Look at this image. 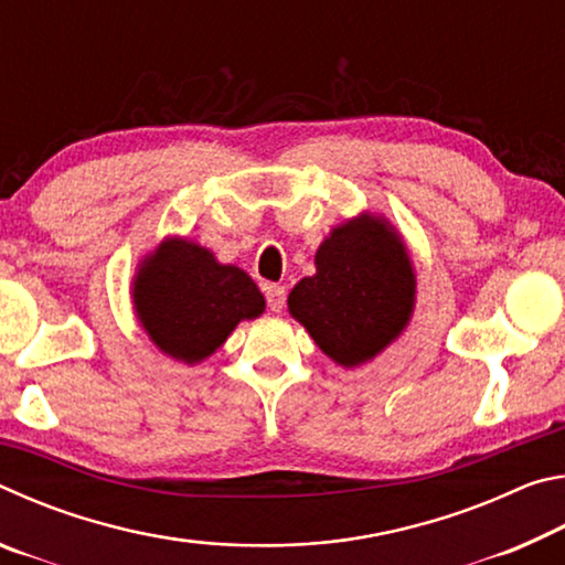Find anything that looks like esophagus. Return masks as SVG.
Masks as SVG:
<instances>
[{"instance_id": "34e87169", "label": "esophagus", "mask_w": 565, "mask_h": 565, "mask_svg": "<svg viewBox=\"0 0 565 565\" xmlns=\"http://www.w3.org/2000/svg\"><path fill=\"white\" fill-rule=\"evenodd\" d=\"M286 303V289L281 284H269L266 286V306H269L271 311H281Z\"/></svg>"}]
</instances>
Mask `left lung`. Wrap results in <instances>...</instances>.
I'll use <instances>...</instances> for the list:
<instances>
[{"mask_svg": "<svg viewBox=\"0 0 565 565\" xmlns=\"http://www.w3.org/2000/svg\"><path fill=\"white\" fill-rule=\"evenodd\" d=\"M414 294L404 242L381 218L361 216L319 246L317 274L294 286L289 311L327 356L359 366L406 327Z\"/></svg>", "mask_w": 565, "mask_h": 565, "instance_id": "left-lung-1", "label": "left lung"}]
</instances>
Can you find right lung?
I'll return each mask as SVG.
<instances>
[{"label":"right lung","mask_w":565,"mask_h":565,"mask_svg":"<svg viewBox=\"0 0 565 565\" xmlns=\"http://www.w3.org/2000/svg\"><path fill=\"white\" fill-rule=\"evenodd\" d=\"M134 306L161 351L196 363L222 347L238 321L259 317L264 296L242 269L218 264L202 246L169 238L141 264Z\"/></svg>","instance_id":"1"}]
</instances>
